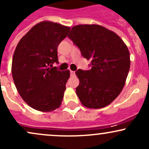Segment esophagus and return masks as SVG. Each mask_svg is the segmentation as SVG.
<instances>
[{
    "label": "esophagus",
    "instance_id": "34e87169",
    "mask_svg": "<svg viewBox=\"0 0 149 149\" xmlns=\"http://www.w3.org/2000/svg\"><path fill=\"white\" fill-rule=\"evenodd\" d=\"M70 75H71V76H75V71H70Z\"/></svg>",
    "mask_w": 149,
    "mask_h": 149
}]
</instances>
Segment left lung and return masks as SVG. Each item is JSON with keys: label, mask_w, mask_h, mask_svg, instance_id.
<instances>
[{"label": "left lung", "mask_w": 149, "mask_h": 149, "mask_svg": "<svg viewBox=\"0 0 149 149\" xmlns=\"http://www.w3.org/2000/svg\"><path fill=\"white\" fill-rule=\"evenodd\" d=\"M68 37L83 57L91 59V69L76 71L80 102L90 109L109 105L122 91L127 77L130 66L127 47L117 34L96 24L75 26Z\"/></svg>", "instance_id": "1"}]
</instances>
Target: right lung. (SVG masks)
Returning <instances> with one entry per match:
<instances>
[{"instance_id":"1","label":"right lung","mask_w":149,"mask_h":149,"mask_svg":"<svg viewBox=\"0 0 149 149\" xmlns=\"http://www.w3.org/2000/svg\"><path fill=\"white\" fill-rule=\"evenodd\" d=\"M69 31L59 24L42 22L17 45L12 62L13 80L22 98L36 110L47 112L60 107L70 73L52 65L59 64L58 45Z\"/></svg>"}]
</instances>
